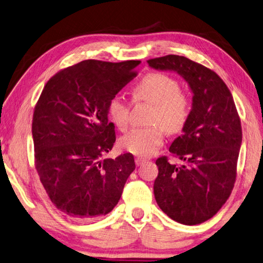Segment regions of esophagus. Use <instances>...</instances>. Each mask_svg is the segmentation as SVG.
I'll use <instances>...</instances> for the list:
<instances>
[{
    "label": "esophagus",
    "mask_w": 263,
    "mask_h": 263,
    "mask_svg": "<svg viewBox=\"0 0 263 263\" xmlns=\"http://www.w3.org/2000/svg\"><path fill=\"white\" fill-rule=\"evenodd\" d=\"M146 162L145 159H141V157H136V164L139 166V165H142Z\"/></svg>",
    "instance_id": "esophagus-1"
}]
</instances>
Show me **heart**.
Wrapping results in <instances>:
<instances>
[{
  "mask_svg": "<svg viewBox=\"0 0 263 263\" xmlns=\"http://www.w3.org/2000/svg\"><path fill=\"white\" fill-rule=\"evenodd\" d=\"M133 95L138 101L154 106L151 117L153 125L133 128L121 139V146L132 154L147 157L154 154L163 144L165 130L178 133L190 116L189 98L179 90L176 79L164 73H148L136 85ZM108 114L119 130H125L130 121V104L121 94L110 98Z\"/></svg>",
  "mask_w": 263,
  "mask_h": 263,
  "instance_id": "1",
  "label": "heart"
}]
</instances>
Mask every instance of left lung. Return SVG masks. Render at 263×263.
Here are the masks:
<instances>
[{
  "instance_id": "1",
  "label": "left lung",
  "mask_w": 263,
  "mask_h": 263,
  "mask_svg": "<svg viewBox=\"0 0 263 263\" xmlns=\"http://www.w3.org/2000/svg\"><path fill=\"white\" fill-rule=\"evenodd\" d=\"M147 63L179 74L192 92L187 123L169 148L184 164H171L165 156L156 160L154 195L170 218L195 226L212 218L230 197L241 146L240 119L227 85L206 66L178 55Z\"/></svg>"
}]
</instances>
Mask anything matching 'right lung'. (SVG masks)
<instances>
[{
  "label": "right lung",
  "mask_w": 263,
  "mask_h": 263,
  "mask_svg": "<svg viewBox=\"0 0 263 263\" xmlns=\"http://www.w3.org/2000/svg\"><path fill=\"white\" fill-rule=\"evenodd\" d=\"M139 64L83 61L56 73L40 95L32 123L35 168L51 202L71 218L110 213L136 169L131 153L104 156L116 141L108 102Z\"/></svg>",
  "instance_id": "obj_1"
}]
</instances>
